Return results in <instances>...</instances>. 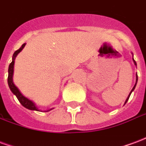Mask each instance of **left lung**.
<instances>
[{
    "label": "left lung",
    "mask_w": 146,
    "mask_h": 146,
    "mask_svg": "<svg viewBox=\"0 0 146 146\" xmlns=\"http://www.w3.org/2000/svg\"><path fill=\"white\" fill-rule=\"evenodd\" d=\"M132 59H133V62H134V63H135V66H137V63H136V62H135V59H134V58H132ZM137 82H138V75H137V74H136V82H135V86H134V87H133V88H132V90H131V92H130V93H129L128 96H127V99H126L125 102H124V105H125L126 103H127V102L128 101L129 98H130V95H131V93H132V92H133V91H134V90H135V87H136V84H137Z\"/></svg>",
    "instance_id": "1"
}]
</instances>
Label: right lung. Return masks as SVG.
<instances>
[{
    "label": "right lung",
    "instance_id": "obj_1",
    "mask_svg": "<svg viewBox=\"0 0 146 146\" xmlns=\"http://www.w3.org/2000/svg\"><path fill=\"white\" fill-rule=\"evenodd\" d=\"M26 46V43L23 44L21 46V48L15 51L13 54V56H12V61L11 62L9 65L8 66V87L11 90V92L14 94L16 98H18V100L19 101L22 106H23L24 107L27 108L28 110H33V111H38V112H48L50 110H53L54 108H51V109H48L46 110H40L37 106L35 104V102H33L32 100H30V98H27L26 96H24L22 92L19 91V89L17 87L15 86V84L13 82V74H14V65H15V58L17 56L19 52L22 51V50L23 49L24 47Z\"/></svg>",
    "mask_w": 146,
    "mask_h": 146
}]
</instances>
